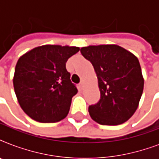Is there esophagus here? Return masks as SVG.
Here are the masks:
<instances>
[{"instance_id": "1", "label": "esophagus", "mask_w": 159, "mask_h": 159, "mask_svg": "<svg viewBox=\"0 0 159 159\" xmlns=\"http://www.w3.org/2000/svg\"><path fill=\"white\" fill-rule=\"evenodd\" d=\"M79 87L82 88V89H83L84 88V82L83 81H82V82H80L79 83Z\"/></svg>"}]
</instances>
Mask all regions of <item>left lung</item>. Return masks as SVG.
Masks as SVG:
<instances>
[{"mask_svg":"<svg viewBox=\"0 0 159 159\" xmlns=\"http://www.w3.org/2000/svg\"><path fill=\"white\" fill-rule=\"evenodd\" d=\"M81 53L92 62L101 92L99 102L88 108L92 119L103 125L125 123L136 111L143 93L139 59L116 44L83 47Z\"/></svg>","mask_w":159,"mask_h":159,"instance_id":"obj_1","label":"left lung"}]
</instances>
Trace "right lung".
Listing matches in <instances>:
<instances>
[{"label":"right lung","mask_w":159,"mask_h":159,"mask_svg":"<svg viewBox=\"0 0 159 159\" xmlns=\"http://www.w3.org/2000/svg\"><path fill=\"white\" fill-rule=\"evenodd\" d=\"M79 50L73 46L46 44L19 58L13 77L14 89L19 104L31 119L53 123L67 116L77 89L70 80L66 62Z\"/></svg>","instance_id":"obj_1"}]
</instances>
